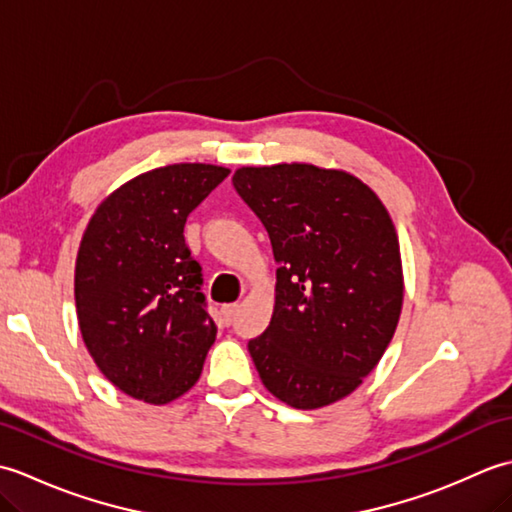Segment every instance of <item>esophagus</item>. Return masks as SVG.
<instances>
[{
  "instance_id": "esophagus-1",
  "label": "esophagus",
  "mask_w": 512,
  "mask_h": 512,
  "mask_svg": "<svg viewBox=\"0 0 512 512\" xmlns=\"http://www.w3.org/2000/svg\"><path fill=\"white\" fill-rule=\"evenodd\" d=\"M237 310H239L237 303H228V306H224V308H222V317H224V321H226V323H231V321L235 319Z\"/></svg>"
}]
</instances>
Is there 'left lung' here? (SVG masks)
<instances>
[{
    "instance_id": "obj_1",
    "label": "left lung",
    "mask_w": 512,
    "mask_h": 512,
    "mask_svg": "<svg viewBox=\"0 0 512 512\" xmlns=\"http://www.w3.org/2000/svg\"><path fill=\"white\" fill-rule=\"evenodd\" d=\"M233 184L264 222L275 308L248 352L295 409L350 396L383 358L405 299L396 226L367 184L310 162L239 167Z\"/></svg>"
}]
</instances>
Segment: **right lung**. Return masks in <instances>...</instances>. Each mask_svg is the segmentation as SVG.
I'll use <instances>...</instances> for the list:
<instances>
[{
  "instance_id": "obj_1",
  "label": "right lung",
  "mask_w": 512,
  "mask_h": 512,
  "mask_svg": "<svg viewBox=\"0 0 512 512\" xmlns=\"http://www.w3.org/2000/svg\"><path fill=\"white\" fill-rule=\"evenodd\" d=\"M228 173L206 162L145 171L107 195L83 231L74 264L83 343L116 389L149 405L187 394L215 343L184 222Z\"/></svg>"
}]
</instances>
